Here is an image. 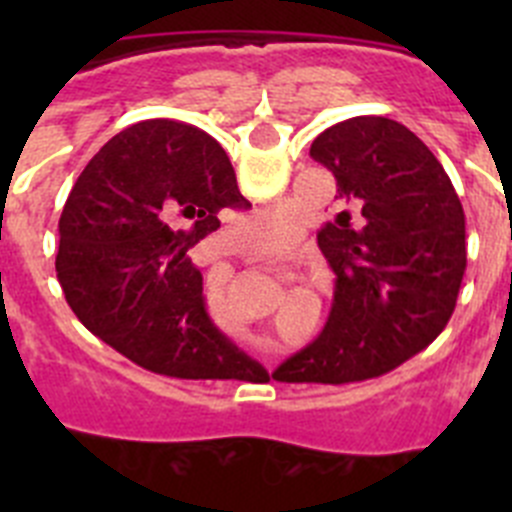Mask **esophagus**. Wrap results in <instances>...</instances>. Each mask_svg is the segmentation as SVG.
Wrapping results in <instances>:
<instances>
[{
	"mask_svg": "<svg viewBox=\"0 0 512 512\" xmlns=\"http://www.w3.org/2000/svg\"><path fill=\"white\" fill-rule=\"evenodd\" d=\"M230 246H235V248H238V251H241V248H243V243L238 241V238H230Z\"/></svg>",
	"mask_w": 512,
	"mask_h": 512,
	"instance_id": "1",
	"label": "esophagus"
}]
</instances>
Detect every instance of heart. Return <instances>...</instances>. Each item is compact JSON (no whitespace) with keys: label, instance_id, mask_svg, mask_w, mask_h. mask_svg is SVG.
<instances>
[{"label":"heart","instance_id":"heart-1","mask_svg":"<svg viewBox=\"0 0 512 512\" xmlns=\"http://www.w3.org/2000/svg\"><path fill=\"white\" fill-rule=\"evenodd\" d=\"M297 230V215L289 207H274V210L248 215L241 223L243 238L259 248H279L292 241Z\"/></svg>","mask_w":512,"mask_h":512}]
</instances>
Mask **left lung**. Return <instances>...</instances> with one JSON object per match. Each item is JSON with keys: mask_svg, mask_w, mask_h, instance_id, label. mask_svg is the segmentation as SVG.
I'll return each instance as SVG.
<instances>
[{"mask_svg": "<svg viewBox=\"0 0 512 512\" xmlns=\"http://www.w3.org/2000/svg\"><path fill=\"white\" fill-rule=\"evenodd\" d=\"M346 205L318 233L336 271L320 336L279 382L346 384L392 372L446 328L467 269L464 210L423 140L390 117L343 120L312 140Z\"/></svg>", "mask_w": 512, "mask_h": 512, "instance_id": "obj_1", "label": "left lung"}]
</instances>
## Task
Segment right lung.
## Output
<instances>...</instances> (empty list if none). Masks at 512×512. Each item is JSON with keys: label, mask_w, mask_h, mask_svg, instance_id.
Masks as SVG:
<instances>
[{"label": "right lung", "mask_w": 512, "mask_h": 512, "mask_svg": "<svg viewBox=\"0 0 512 512\" xmlns=\"http://www.w3.org/2000/svg\"><path fill=\"white\" fill-rule=\"evenodd\" d=\"M251 207L223 146L194 125L146 120L99 148L58 220L56 271L76 318L148 372L266 374L212 325L189 248Z\"/></svg>", "instance_id": "add662e5"}]
</instances>
